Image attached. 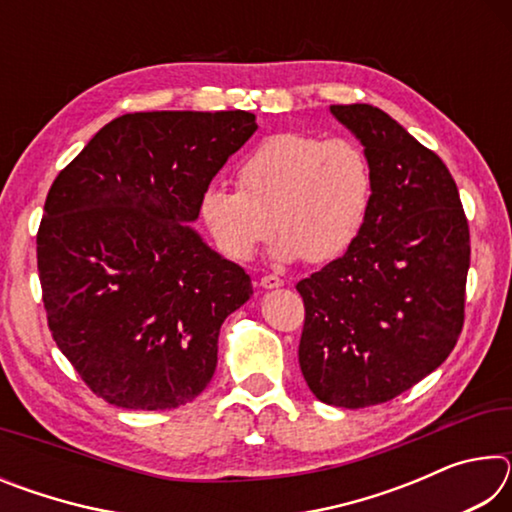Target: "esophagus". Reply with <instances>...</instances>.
<instances>
[{
  "mask_svg": "<svg viewBox=\"0 0 512 512\" xmlns=\"http://www.w3.org/2000/svg\"><path fill=\"white\" fill-rule=\"evenodd\" d=\"M259 284H262L264 289H277V287H282L284 280L280 275H264L262 280H259Z\"/></svg>",
  "mask_w": 512,
  "mask_h": 512,
  "instance_id": "1",
  "label": "esophagus"
}]
</instances>
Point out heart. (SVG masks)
I'll list each match as a JSON object with an SVG mask.
<instances>
[{
    "mask_svg": "<svg viewBox=\"0 0 512 512\" xmlns=\"http://www.w3.org/2000/svg\"><path fill=\"white\" fill-rule=\"evenodd\" d=\"M372 194L375 176L361 144L277 133L241 160L237 189H203L198 214L214 246L232 262H248L277 230V259L325 264L357 241Z\"/></svg>",
    "mask_w": 512,
    "mask_h": 512,
    "instance_id": "1",
    "label": "heart"
}]
</instances>
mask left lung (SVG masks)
Returning a JSON list of instances; mask_svg holds the SVG:
<instances>
[{
  "mask_svg": "<svg viewBox=\"0 0 512 512\" xmlns=\"http://www.w3.org/2000/svg\"><path fill=\"white\" fill-rule=\"evenodd\" d=\"M368 153L375 194L348 253L298 282L300 370L320 402L363 409L409 391L461 336L470 228L445 162L368 103L332 106Z\"/></svg>",
  "mask_w": 512,
  "mask_h": 512,
  "instance_id": "1",
  "label": "left lung"
}]
</instances>
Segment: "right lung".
Listing matches in <instances>:
<instances>
[{
  "mask_svg": "<svg viewBox=\"0 0 512 512\" xmlns=\"http://www.w3.org/2000/svg\"><path fill=\"white\" fill-rule=\"evenodd\" d=\"M255 131L246 110L121 115L51 185L38 230L49 332L108 404L167 411L210 384L219 329L253 287L187 223Z\"/></svg>",
  "mask_w": 512,
  "mask_h": 512,
  "instance_id": "obj_1",
  "label": "right lung"
}]
</instances>
